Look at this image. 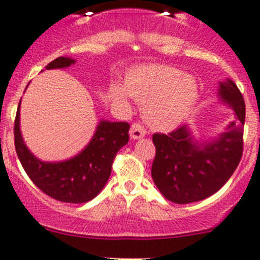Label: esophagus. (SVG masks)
Returning a JSON list of instances; mask_svg holds the SVG:
<instances>
[{
  "label": "esophagus",
  "mask_w": 260,
  "mask_h": 260,
  "mask_svg": "<svg viewBox=\"0 0 260 260\" xmlns=\"http://www.w3.org/2000/svg\"><path fill=\"white\" fill-rule=\"evenodd\" d=\"M144 135H146V131H144V128L142 127L141 124H138V123H133V124L131 125V129H129L131 138L139 139L144 137Z\"/></svg>",
  "instance_id": "1"
}]
</instances>
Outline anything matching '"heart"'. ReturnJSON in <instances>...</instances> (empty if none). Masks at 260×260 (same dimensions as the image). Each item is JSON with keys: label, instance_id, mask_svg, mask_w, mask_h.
Wrapping results in <instances>:
<instances>
[{"label": "heart", "instance_id": "obj_1", "mask_svg": "<svg viewBox=\"0 0 260 260\" xmlns=\"http://www.w3.org/2000/svg\"><path fill=\"white\" fill-rule=\"evenodd\" d=\"M114 101L128 107V97L143 103V116L155 131L178 128L192 113L198 101V84L189 75L166 64L138 66L128 71L124 86L113 83Z\"/></svg>", "mask_w": 260, "mask_h": 260}]
</instances>
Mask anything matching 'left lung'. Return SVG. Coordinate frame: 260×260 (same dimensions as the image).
Returning <instances> with one entry per match:
<instances>
[{"label": "left lung", "instance_id": "left-lung-1", "mask_svg": "<svg viewBox=\"0 0 260 260\" xmlns=\"http://www.w3.org/2000/svg\"><path fill=\"white\" fill-rule=\"evenodd\" d=\"M218 98L233 109L231 122L215 137H196L184 124L169 135H153L155 158L152 178L168 201L187 204L203 201L220 189L238 167L243 152L245 103L233 81L219 82Z\"/></svg>", "mask_w": 260, "mask_h": 260}]
</instances>
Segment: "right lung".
Returning <instances> with one entry per match:
<instances>
[{"mask_svg": "<svg viewBox=\"0 0 260 260\" xmlns=\"http://www.w3.org/2000/svg\"><path fill=\"white\" fill-rule=\"evenodd\" d=\"M75 63L76 59L71 57H58L46 66V70L67 68ZM20 109L21 101L15 121V147L18 159L32 182L43 193L66 203H86L97 197L111 176L117 152L128 143L129 124L102 119L95 127L93 137L81 152L59 162H45L24 143Z\"/></svg>", "mask_w": 260, "mask_h": 260, "instance_id": "add662e5", "label": "right lung"}]
</instances>
